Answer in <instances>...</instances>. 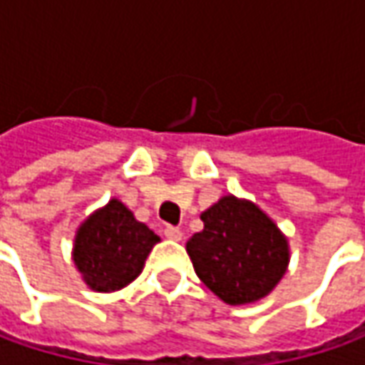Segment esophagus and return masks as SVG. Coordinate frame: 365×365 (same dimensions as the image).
<instances>
[{
	"mask_svg": "<svg viewBox=\"0 0 365 365\" xmlns=\"http://www.w3.org/2000/svg\"><path fill=\"white\" fill-rule=\"evenodd\" d=\"M163 234L168 240H172V242H180L182 240V230L180 227H173V225H168L165 230H163Z\"/></svg>",
	"mask_w": 365,
	"mask_h": 365,
	"instance_id": "esophagus-1",
	"label": "esophagus"
}]
</instances>
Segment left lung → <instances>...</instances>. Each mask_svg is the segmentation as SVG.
Returning a JSON list of instances; mask_svg holds the SVG:
<instances>
[{
  "mask_svg": "<svg viewBox=\"0 0 365 365\" xmlns=\"http://www.w3.org/2000/svg\"><path fill=\"white\" fill-rule=\"evenodd\" d=\"M202 222L185 245L197 277L230 306L266 297L289 264V245L274 220L255 203L224 195Z\"/></svg>",
  "mask_w": 365,
  "mask_h": 365,
  "instance_id": "8db88e82",
  "label": "left lung"
}]
</instances>
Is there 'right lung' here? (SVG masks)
I'll list each match as a JSON object with an SVG mask.
<instances>
[{
	"instance_id": "1",
	"label": "right lung",
	"mask_w": 365,
	"mask_h": 365,
	"mask_svg": "<svg viewBox=\"0 0 365 365\" xmlns=\"http://www.w3.org/2000/svg\"><path fill=\"white\" fill-rule=\"evenodd\" d=\"M160 242L120 200H110L78 227L73 264L93 292H118L140 276L151 247Z\"/></svg>"
}]
</instances>
